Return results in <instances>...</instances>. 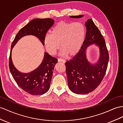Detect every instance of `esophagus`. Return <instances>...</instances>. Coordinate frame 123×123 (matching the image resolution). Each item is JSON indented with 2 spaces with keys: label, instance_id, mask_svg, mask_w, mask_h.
Listing matches in <instances>:
<instances>
[{
  "label": "esophagus",
  "instance_id": "34e87169",
  "mask_svg": "<svg viewBox=\"0 0 123 123\" xmlns=\"http://www.w3.org/2000/svg\"><path fill=\"white\" fill-rule=\"evenodd\" d=\"M58 62H64V63H65V62H66V60L64 59H62V58H58Z\"/></svg>",
  "mask_w": 123,
  "mask_h": 123
}]
</instances>
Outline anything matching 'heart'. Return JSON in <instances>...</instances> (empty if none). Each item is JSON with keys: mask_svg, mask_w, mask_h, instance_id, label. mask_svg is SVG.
I'll use <instances>...</instances> for the list:
<instances>
[{"mask_svg": "<svg viewBox=\"0 0 123 123\" xmlns=\"http://www.w3.org/2000/svg\"><path fill=\"white\" fill-rule=\"evenodd\" d=\"M86 34V26L82 23L61 21L54 26L52 34L45 35L44 43L50 55H54L61 47L62 54L73 56L82 47Z\"/></svg>", "mask_w": 123, "mask_h": 123, "instance_id": "b5f03b06", "label": "heart"}]
</instances>
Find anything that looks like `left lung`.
Masks as SVG:
<instances>
[{"label": "left lung", "instance_id": "obj_1", "mask_svg": "<svg viewBox=\"0 0 123 123\" xmlns=\"http://www.w3.org/2000/svg\"><path fill=\"white\" fill-rule=\"evenodd\" d=\"M83 15L70 16L80 18ZM86 37L79 51L70 61L65 63L68 86L78 94H86L93 91L100 85L105 74L109 55L104 38L91 19L86 21ZM99 47L100 58L98 63L90 64L86 58V50L91 44Z\"/></svg>", "mask_w": 123, "mask_h": 123}]
</instances>
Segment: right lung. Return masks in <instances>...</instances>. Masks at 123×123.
Returning <instances> with one entry per match:
<instances>
[{
	"mask_svg": "<svg viewBox=\"0 0 123 123\" xmlns=\"http://www.w3.org/2000/svg\"><path fill=\"white\" fill-rule=\"evenodd\" d=\"M54 23V20L50 18L33 19L18 32L11 44L9 62L11 74L17 85L32 95H42L49 90L57 59L45 52L43 61L37 69L30 73H22L18 70L13 64L11 59L12 49L21 38L29 35L35 36L44 45L45 35Z\"/></svg>",
	"mask_w": 123,
	"mask_h": 123,
	"instance_id": "obj_1",
	"label": "right lung"
}]
</instances>
